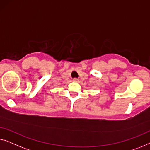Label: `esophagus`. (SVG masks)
Masks as SVG:
<instances>
[{
    "label": "esophagus",
    "instance_id": "34e87169",
    "mask_svg": "<svg viewBox=\"0 0 150 150\" xmlns=\"http://www.w3.org/2000/svg\"><path fill=\"white\" fill-rule=\"evenodd\" d=\"M73 80V81H79V79H77V78H74Z\"/></svg>",
    "mask_w": 150,
    "mask_h": 150
}]
</instances>
